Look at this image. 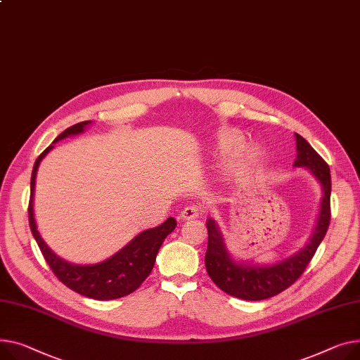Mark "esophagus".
<instances>
[{"instance_id": "1", "label": "esophagus", "mask_w": 360, "mask_h": 360, "mask_svg": "<svg viewBox=\"0 0 360 360\" xmlns=\"http://www.w3.org/2000/svg\"><path fill=\"white\" fill-rule=\"evenodd\" d=\"M200 214H201V210L198 205H188L182 210L181 219L182 220H193V219L200 217Z\"/></svg>"}]
</instances>
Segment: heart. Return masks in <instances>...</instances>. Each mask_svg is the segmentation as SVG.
I'll return each mask as SVG.
<instances>
[{
	"instance_id": "1",
	"label": "heart",
	"mask_w": 360,
	"mask_h": 360,
	"mask_svg": "<svg viewBox=\"0 0 360 360\" xmlns=\"http://www.w3.org/2000/svg\"><path fill=\"white\" fill-rule=\"evenodd\" d=\"M243 134L238 130L224 129L217 136H215V145L214 150L220 156H230L233 155L238 146L242 145ZM262 158V150L256 145H245L238 152L237 165L238 167H252L255 166Z\"/></svg>"
}]
</instances>
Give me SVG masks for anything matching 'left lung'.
<instances>
[{
  "mask_svg": "<svg viewBox=\"0 0 360 360\" xmlns=\"http://www.w3.org/2000/svg\"><path fill=\"white\" fill-rule=\"evenodd\" d=\"M297 139V159L295 166H305L314 174L323 188V200L320 217L316 231L311 237L307 248L297 255L275 263L272 266H256L236 263L224 245L223 234L212 219L207 221L208 246L205 253V268L208 276L220 290L248 301H260L278 295L285 291L304 274L308 263L313 259L324 238L331 219L330 194H331V176L330 167L324 159L309 146V143L295 133Z\"/></svg>",
  "mask_w": 360,
  "mask_h": 360,
  "instance_id": "8db88e82",
  "label": "left lung"
}]
</instances>
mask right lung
<instances>
[{
  "label": "right lung",
  "instance_id": "obj_1",
  "mask_svg": "<svg viewBox=\"0 0 360 360\" xmlns=\"http://www.w3.org/2000/svg\"><path fill=\"white\" fill-rule=\"evenodd\" d=\"M89 123L91 122H81L66 129L56 137L55 141L62 140L68 136L82 133L84 127ZM52 148L53 146L51 145L46 150H43L34 162L29 202L30 229L41 250L43 257L47 262V265L51 266L55 276L62 283H65L68 288L92 300H115L134 292L143 283V281L150 275L155 266L156 255L165 240V237L167 234H171L176 227L175 219L169 217L163 224L140 233L126 248H123L110 259L97 263V265H72V263L58 257L49 248H47V245L43 242V238L40 237L33 212V195L37 167L41 159L46 156V153H49Z\"/></svg>",
  "mask_w": 360,
  "mask_h": 360
}]
</instances>
